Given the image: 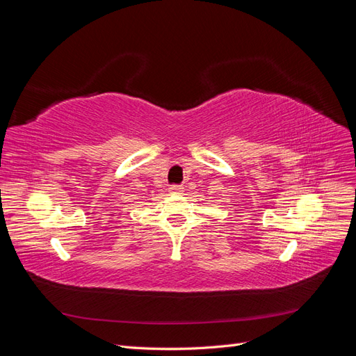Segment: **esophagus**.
I'll use <instances>...</instances> for the list:
<instances>
[{
  "label": "esophagus",
  "instance_id": "34e87169",
  "mask_svg": "<svg viewBox=\"0 0 356 356\" xmlns=\"http://www.w3.org/2000/svg\"><path fill=\"white\" fill-rule=\"evenodd\" d=\"M169 191H170V193H174V195H181V193L184 191V187H182V186H178V184H172V186L169 187Z\"/></svg>",
  "mask_w": 356,
  "mask_h": 356
}]
</instances>
